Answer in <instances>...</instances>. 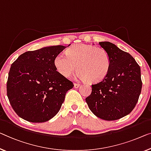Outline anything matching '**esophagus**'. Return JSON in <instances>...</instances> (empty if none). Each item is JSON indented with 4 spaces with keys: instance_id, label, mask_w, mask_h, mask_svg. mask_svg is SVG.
I'll return each mask as SVG.
<instances>
[{
    "instance_id": "obj_1",
    "label": "esophagus",
    "mask_w": 151,
    "mask_h": 151,
    "mask_svg": "<svg viewBox=\"0 0 151 151\" xmlns=\"http://www.w3.org/2000/svg\"><path fill=\"white\" fill-rule=\"evenodd\" d=\"M80 84H78V83H75V84H74V87H75V88H76V89H77V88H78V87H80Z\"/></svg>"
}]
</instances>
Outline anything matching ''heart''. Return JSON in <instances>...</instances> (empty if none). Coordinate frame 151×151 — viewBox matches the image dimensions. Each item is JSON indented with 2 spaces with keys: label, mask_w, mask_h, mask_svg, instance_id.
I'll list each match as a JSON object with an SVG mask.
<instances>
[{
  "label": "heart",
  "mask_w": 151,
  "mask_h": 151,
  "mask_svg": "<svg viewBox=\"0 0 151 151\" xmlns=\"http://www.w3.org/2000/svg\"><path fill=\"white\" fill-rule=\"evenodd\" d=\"M55 68L62 76L69 77L76 70L77 76L91 83H98L106 76L111 68V58L104 49L78 44L60 53L54 60Z\"/></svg>",
  "instance_id": "heart-1"
}]
</instances>
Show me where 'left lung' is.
<instances>
[{
	"instance_id": "obj_1",
	"label": "left lung",
	"mask_w": 151,
	"mask_h": 151,
	"mask_svg": "<svg viewBox=\"0 0 151 151\" xmlns=\"http://www.w3.org/2000/svg\"><path fill=\"white\" fill-rule=\"evenodd\" d=\"M111 58V68L102 81L92 85L86 98L89 109L106 121L117 120L131 112L142 89L140 67L134 58L112 42H99Z\"/></svg>"
}]
</instances>
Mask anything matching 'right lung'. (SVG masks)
Instances as JSON below:
<instances>
[{
	"instance_id": "add662e5",
	"label": "right lung",
	"mask_w": 151,
	"mask_h": 151,
	"mask_svg": "<svg viewBox=\"0 0 151 151\" xmlns=\"http://www.w3.org/2000/svg\"><path fill=\"white\" fill-rule=\"evenodd\" d=\"M65 48L57 45L26 51L11 64L6 91L11 106L19 117L29 122L42 123L59 112L66 92L74 87L56 70L54 64L56 56Z\"/></svg>"
}]
</instances>
